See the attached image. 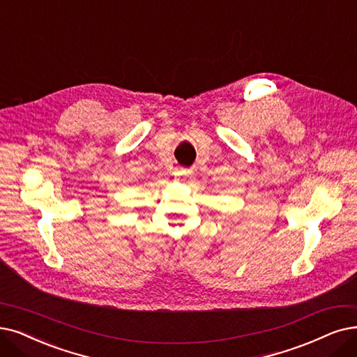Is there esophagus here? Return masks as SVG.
<instances>
[{"label":"esophagus","instance_id":"esophagus-1","mask_svg":"<svg viewBox=\"0 0 357 357\" xmlns=\"http://www.w3.org/2000/svg\"><path fill=\"white\" fill-rule=\"evenodd\" d=\"M176 174L177 176H188V174H190V169H188V168H177L176 169Z\"/></svg>","mask_w":357,"mask_h":357}]
</instances>
